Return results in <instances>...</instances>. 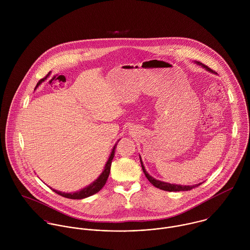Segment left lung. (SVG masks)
<instances>
[{
    "mask_svg": "<svg viewBox=\"0 0 250 250\" xmlns=\"http://www.w3.org/2000/svg\"><path fill=\"white\" fill-rule=\"evenodd\" d=\"M196 63L198 65H201L202 67H204L206 70L208 71L213 72V70L211 68H209L207 65L205 64H202L201 62H197ZM214 73V72H213ZM140 159H141V164H142V167H143V172L146 176V178L148 179V181L153 185L155 186L156 188H160V189H163V190H167V191H182V190H190L191 188H196L198 187L200 184H197V185H193V186H182V185H175V184H169V183H166V182H162V181H159V180H156L155 178H153L152 176H150L147 171L145 170V167H143V161H142V158L140 156Z\"/></svg>",
    "mask_w": 250,
    "mask_h": 250,
    "instance_id": "left-lung-1",
    "label": "left lung"
}]
</instances>
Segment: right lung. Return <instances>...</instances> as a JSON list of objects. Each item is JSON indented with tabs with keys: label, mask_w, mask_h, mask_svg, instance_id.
<instances>
[{
	"label": "right lung",
	"mask_w": 250,
	"mask_h": 250,
	"mask_svg": "<svg viewBox=\"0 0 250 250\" xmlns=\"http://www.w3.org/2000/svg\"><path fill=\"white\" fill-rule=\"evenodd\" d=\"M44 80V79H43ZM43 80H40L37 83L40 84V83L43 81ZM36 85V87H37ZM117 143H115V145L113 146L112 150H111V153L109 155V158L107 160V164L104 167V170L103 172L101 173V175L96 179L93 183H91L89 186L85 187L84 188H82L81 190L79 191H75V192H62V191H59V190H56V189H53L56 193L63 196V197H66V198H70V199H83V198H85V197H88L90 195H93L95 193H97L106 184L107 182V177L109 175V171H110V166H111V162H112V159L114 157V150H115V146H116Z\"/></svg>",
	"instance_id": "right-lung-1"
}]
</instances>
